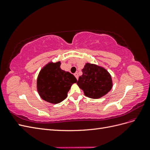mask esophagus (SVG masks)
Segmentation results:
<instances>
[{
  "label": "esophagus",
  "mask_w": 150,
  "mask_h": 150,
  "mask_svg": "<svg viewBox=\"0 0 150 150\" xmlns=\"http://www.w3.org/2000/svg\"><path fill=\"white\" fill-rule=\"evenodd\" d=\"M74 76L76 77V79H78V74L77 73V72H76V73L74 74Z\"/></svg>",
  "instance_id": "1"
}]
</instances>
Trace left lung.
Returning a JSON list of instances; mask_svg holds the SVG:
<instances>
[{"instance_id": "left-lung-1", "label": "left lung", "mask_w": 150, "mask_h": 150, "mask_svg": "<svg viewBox=\"0 0 150 150\" xmlns=\"http://www.w3.org/2000/svg\"><path fill=\"white\" fill-rule=\"evenodd\" d=\"M83 75L77 82L86 96L99 99L106 95L112 87L110 74L104 67L86 63L82 69Z\"/></svg>"}]
</instances>
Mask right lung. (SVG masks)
Masks as SVG:
<instances>
[{
	"label": "right lung",
	"instance_id": "obj_1",
	"mask_svg": "<svg viewBox=\"0 0 150 150\" xmlns=\"http://www.w3.org/2000/svg\"><path fill=\"white\" fill-rule=\"evenodd\" d=\"M60 66V61L48 63L40 70L37 79L39 96L52 104H58L65 99L72 84L77 82L73 74L62 70Z\"/></svg>",
	"mask_w": 150,
	"mask_h": 150
}]
</instances>
